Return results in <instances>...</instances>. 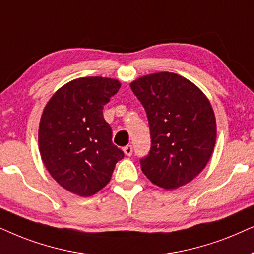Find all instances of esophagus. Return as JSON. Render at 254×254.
Wrapping results in <instances>:
<instances>
[{"instance_id":"1","label":"esophagus","mask_w":254,"mask_h":254,"mask_svg":"<svg viewBox=\"0 0 254 254\" xmlns=\"http://www.w3.org/2000/svg\"><path fill=\"white\" fill-rule=\"evenodd\" d=\"M123 152L125 155L130 157V155L132 154V146H131V145H127V146L123 147Z\"/></svg>"}]
</instances>
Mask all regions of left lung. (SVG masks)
Returning a JSON list of instances; mask_svg holds the SVG:
<instances>
[{
    "instance_id": "left-lung-1",
    "label": "left lung",
    "mask_w": 254,
    "mask_h": 254,
    "mask_svg": "<svg viewBox=\"0 0 254 254\" xmlns=\"http://www.w3.org/2000/svg\"><path fill=\"white\" fill-rule=\"evenodd\" d=\"M130 87L151 131V151L140 160L141 171L167 190L187 185L214 152L217 132L210 101L191 81L171 72L140 76Z\"/></svg>"
}]
</instances>
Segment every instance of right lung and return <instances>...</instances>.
I'll return each mask as SVG.
<instances>
[{"instance_id": "1", "label": "right lung", "mask_w": 254, "mask_h": 254, "mask_svg": "<svg viewBox=\"0 0 254 254\" xmlns=\"http://www.w3.org/2000/svg\"><path fill=\"white\" fill-rule=\"evenodd\" d=\"M121 88L116 79L87 76L59 88L44 108L38 143L42 160L54 180L88 197L110 181L124 153L111 141L103 107Z\"/></svg>"}]
</instances>
